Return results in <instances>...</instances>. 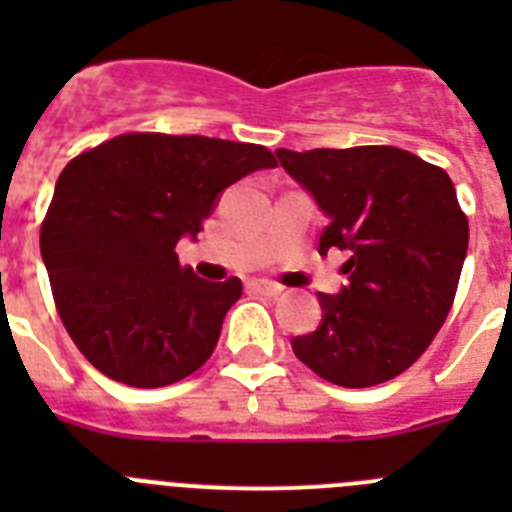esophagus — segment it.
Instances as JSON below:
<instances>
[{"instance_id": "obj_1", "label": "esophagus", "mask_w": 512, "mask_h": 512, "mask_svg": "<svg viewBox=\"0 0 512 512\" xmlns=\"http://www.w3.org/2000/svg\"><path fill=\"white\" fill-rule=\"evenodd\" d=\"M251 289L253 292H259V295H266V297H277L279 292H282V287L274 282H266V279H256V282H251Z\"/></svg>"}]
</instances>
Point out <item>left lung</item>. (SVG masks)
Segmentation results:
<instances>
[{
	"mask_svg": "<svg viewBox=\"0 0 512 512\" xmlns=\"http://www.w3.org/2000/svg\"><path fill=\"white\" fill-rule=\"evenodd\" d=\"M328 215L320 256L338 248L348 284L323 295V323L295 356L338 387L390 382L423 356L454 305L469 223L454 182L395 146L277 151Z\"/></svg>",
	"mask_w": 512,
	"mask_h": 512,
	"instance_id": "1",
	"label": "left lung"
}]
</instances>
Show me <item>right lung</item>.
Wrapping results in <instances>:
<instances>
[{
    "mask_svg": "<svg viewBox=\"0 0 512 512\" xmlns=\"http://www.w3.org/2000/svg\"><path fill=\"white\" fill-rule=\"evenodd\" d=\"M277 158L256 143L125 133L71 158L40 225L53 300L89 364L128 387H166L215 351L238 277L179 266L217 194Z\"/></svg>",
    "mask_w": 512,
    "mask_h": 512,
    "instance_id": "obj_1",
    "label": "right lung"
}]
</instances>
